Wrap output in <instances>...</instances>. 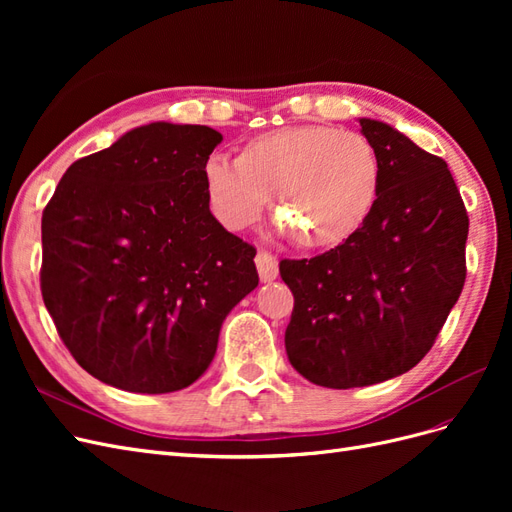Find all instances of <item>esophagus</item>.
I'll return each mask as SVG.
<instances>
[{"mask_svg":"<svg viewBox=\"0 0 512 512\" xmlns=\"http://www.w3.org/2000/svg\"><path fill=\"white\" fill-rule=\"evenodd\" d=\"M256 267H258V275L262 282H273L277 273H280V267H277V258L267 250H258Z\"/></svg>","mask_w":512,"mask_h":512,"instance_id":"34e87169","label":"esophagus"}]
</instances>
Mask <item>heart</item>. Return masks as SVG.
<instances>
[{
  "label": "heart",
  "instance_id": "heart-1",
  "mask_svg": "<svg viewBox=\"0 0 512 512\" xmlns=\"http://www.w3.org/2000/svg\"><path fill=\"white\" fill-rule=\"evenodd\" d=\"M203 177L211 211L228 230L252 226L275 194L286 232L307 247H329L369 218L380 158L361 132L292 126L252 138L241 158L211 153Z\"/></svg>",
  "mask_w": 512,
  "mask_h": 512
}]
</instances>
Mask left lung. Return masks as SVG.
Instances as JSON below:
<instances>
[{"label": "left lung", "instance_id": "8db88e82", "mask_svg": "<svg viewBox=\"0 0 512 512\" xmlns=\"http://www.w3.org/2000/svg\"><path fill=\"white\" fill-rule=\"evenodd\" d=\"M359 121L380 158L369 218L329 252L280 262L294 294L288 359L327 389L406 374L431 350L466 282L470 220L446 162L382 121Z\"/></svg>", "mask_w": 512, "mask_h": 512}]
</instances>
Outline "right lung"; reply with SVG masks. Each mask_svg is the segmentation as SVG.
<instances>
[{
  "label": "right lung",
  "mask_w": 512,
  "mask_h": 512,
  "mask_svg": "<svg viewBox=\"0 0 512 512\" xmlns=\"http://www.w3.org/2000/svg\"><path fill=\"white\" fill-rule=\"evenodd\" d=\"M222 134L149 123L76 160L42 211L40 290L87 374L173 393L205 374L222 322L258 286L256 247L209 211Z\"/></svg>",
  "instance_id": "obj_1"
}]
</instances>
